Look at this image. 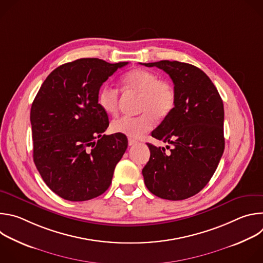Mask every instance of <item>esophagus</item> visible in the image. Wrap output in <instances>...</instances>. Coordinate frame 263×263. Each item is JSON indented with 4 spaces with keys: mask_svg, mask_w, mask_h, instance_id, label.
Returning a JSON list of instances; mask_svg holds the SVG:
<instances>
[{
    "mask_svg": "<svg viewBox=\"0 0 263 263\" xmlns=\"http://www.w3.org/2000/svg\"><path fill=\"white\" fill-rule=\"evenodd\" d=\"M137 142H138L137 140H135V139H132V138H129V139H128V144H129L130 146H132V145L136 144Z\"/></svg>",
    "mask_w": 263,
    "mask_h": 263,
    "instance_id": "34e87169",
    "label": "esophagus"
}]
</instances>
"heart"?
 <instances>
[{"label":"heart","mask_w":263,"mask_h":263,"mask_svg":"<svg viewBox=\"0 0 263 263\" xmlns=\"http://www.w3.org/2000/svg\"><path fill=\"white\" fill-rule=\"evenodd\" d=\"M124 91L139 93L136 117H121L111 123V131L129 137L137 138L151 130L155 119L167 118L175 109L177 96L175 87L166 80L159 79L157 73L143 68H134L122 78ZM98 105L107 115L114 116L119 110L120 92L118 89L105 85L97 96Z\"/></svg>","instance_id":"1"}]
</instances>
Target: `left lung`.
<instances>
[{"label":"left lung","instance_id":"left-lung-1","mask_svg":"<svg viewBox=\"0 0 263 263\" xmlns=\"http://www.w3.org/2000/svg\"><path fill=\"white\" fill-rule=\"evenodd\" d=\"M164 70L173 80L177 102L152 136L172 144L146 143L151 156L142 168L153 195L180 201L200 193L213 176L224 148L223 104L207 74L190 63L161 60L143 63Z\"/></svg>","mask_w":263,"mask_h":263}]
</instances>
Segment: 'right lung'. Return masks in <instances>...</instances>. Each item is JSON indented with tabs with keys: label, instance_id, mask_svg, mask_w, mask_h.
<instances>
[{
	"label": "right lung",
	"instance_id": "obj_1",
	"mask_svg": "<svg viewBox=\"0 0 263 263\" xmlns=\"http://www.w3.org/2000/svg\"><path fill=\"white\" fill-rule=\"evenodd\" d=\"M128 62L81 58L55 68L30 112L33 160L49 189L82 202L104 194L128 146L123 134H103L107 114L97 101L102 84Z\"/></svg>",
	"mask_w": 263,
	"mask_h": 263
}]
</instances>
